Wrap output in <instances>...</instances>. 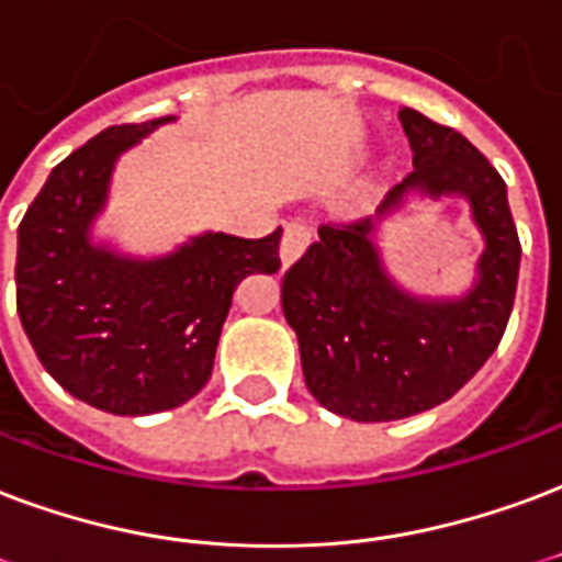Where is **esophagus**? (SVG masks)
Returning <instances> with one entry per match:
<instances>
[{
  "instance_id": "1",
  "label": "esophagus",
  "mask_w": 562,
  "mask_h": 562,
  "mask_svg": "<svg viewBox=\"0 0 562 562\" xmlns=\"http://www.w3.org/2000/svg\"><path fill=\"white\" fill-rule=\"evenodd\" d=\"M310 228L292 220V223H285L282 228V244H280V259H282V268H292L294 261L301 259L306 247H310Z\"/></svg>"
}]
</instances>
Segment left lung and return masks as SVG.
Wrapping results in <instances>:
<instances>
[{"instance_id": "obj_1", "label": "left lung", "mask_w": 562, "mask_h": 562, "mask_svg": "<svg viewBox=\"0 0 562 562\" xmlns=\"http://www.w3.org/2000/svg\"><path fill=\"white\" fill-rule=\"evenodd\" d=\"M398 122L414 172L386 193L375 220L318 228L282 280V313L297 334L310 393L357 423L414 417L456 396L501 345L518 285L521 244L497 169L423 112L405 106ZM411 192L472 202L486 249L468 295L417 299L385 273L376 223Z\"/></svg>"}]
</instances>
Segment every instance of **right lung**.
Here are the masks:
<instances>
[{"instance_id": "obj_1", "label": "right lung", "mask_w": 562, "mask_h": 562, "mask_svg": "<svg viewBox=\"0 0 562 562\" xmlns=\"http://www.w3.org/2000/svg\"><path fill=\"white\" fill-rule=\"evenodd\" d=\"M106 127L65 157L16 228V313L37 360L91 408L143 417L184 405L207 384L232 294L280 270L268 238L205 232L154 259L91 240L115 160L160 124Z\"/></svg>"}]
</instances>
